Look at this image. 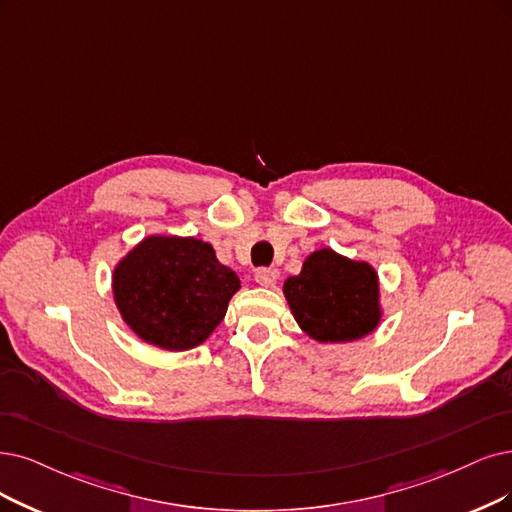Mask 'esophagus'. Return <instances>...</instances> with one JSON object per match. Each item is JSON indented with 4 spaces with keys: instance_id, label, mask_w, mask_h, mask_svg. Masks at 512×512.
<instances>
[{
    "instance_id": "34e87169",
    "label": "esophagus",
    "mask_w": 512,
    "mask_h": 512,
    "mask_svg": "<svg viewBox=\"0 0 512 512\" xmlns=\"http://www.w3.org/2000/svg\"><path fill=\"white\" fill-rule=\"evenodd\" d=\"M255 280L261 287H274L276 285V270L272 268H259L255 272Z\"/></svg>"
}]
</instances>
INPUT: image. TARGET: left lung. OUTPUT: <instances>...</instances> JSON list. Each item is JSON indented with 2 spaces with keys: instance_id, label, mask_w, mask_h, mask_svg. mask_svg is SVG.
Masks as SVG:
<instances>
[{
  "instance_id": "left-lung-1",
  "label": "left lung",
  "mask_w": 512,
  "mask_h": 512,
  "mask_svg": "<svg viewBox=\"0 0 512 512\" xmlns=\"http://www.w3.org/2000/svg\"><path fill=\"white\" fill-rule=\"evenodd\" d=\"M285 295L299 327L318 342H354L380 323L377 274L331 249L312 253L285 282Z\"/></svg>"
}]
</instances>
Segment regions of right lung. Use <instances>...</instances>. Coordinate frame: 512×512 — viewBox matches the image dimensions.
I'll use <instances>...</instances> for the list:
<instances>
[{
  "instance_id": "1",
  "label": "right lung",
  "mask_w": 512,
  "mask_h": 512,
  "mask_svg": "<svg viewBox=\"0 0 512 512\" xmlns=\"http://www.w3.org/2000/svg\"><path fill=\"white\" fill-rule=\"evenodd\" d=\"M240 289L234 270L196 238L151 236L113 272V295L128 327L164 350L200 346Z\"/></svg>"
}]
</instances>
